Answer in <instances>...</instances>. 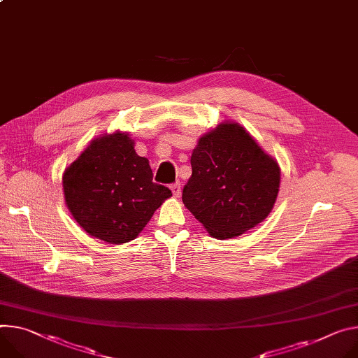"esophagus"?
<instances>
[{"mask_svg": "<svg viewBox=\"0 0 358 358\" xmlns=\"http://www.w3.org/2000/svg\"><path fill=\"white\" fill-rule=\"evenodd\" d=\"M171 191H173V196L174 197H180L181 196V184L176 182L171 185Z\"/></svg>", "mask_w": 358, "mask_h": 358, "instance_id": "esophagus-1", "label": "esophagus"}]
</instances>
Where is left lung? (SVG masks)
I'll use <instances>...</instances> for the list:
<instances>
[{
  "instance_id": "8db88e82",
  "label": "left lung",
  "mask_w": 358,
  "mask_h": 358,
  "mask_svg": "<svg viewBox=\"0 0 358 358\" xmlns=\"http://www.w3.org/2000/svg\"><path fill=\"white\" fill-rule=\"evenodd\" d=\"M191 167L182 203L210 236H241L271 213L280 167L237 122H222L204 134L192 150Z\"/></svg>"
}]
</instances>
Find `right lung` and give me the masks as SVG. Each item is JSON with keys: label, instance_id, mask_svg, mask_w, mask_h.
Returning a JSON list of instances; mask_svg holds the SVG:
<instances>
[{"label": "right lung", "instance_id": "add662e5", "mask_svg": "<svg viewBox=\"0 0 358 358\" xmlns=\"http://www.w3.org/2000/svg\"><path fill=\"white\" fill-rule=\"evenodd\" d=\"M66 204L90 236L110 244L134 240L171 189L152 182L134 140L115 131L95 138L62 176Z\"/></svg>", "mask_w": 358, "mask_h": 358}]
</instances>
